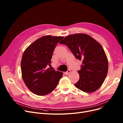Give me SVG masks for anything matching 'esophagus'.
<instances>
[{
  "instance_id": "obj_1",
  "label": "esophagus",
  "mask_w": 123,
  "mask_h": 123,
  "mask_svg": "<svg viewBox=\"0 0 123 123\" xmlns=\"http://www.w3.org/2000/svg\"><path fill=\"white\" fill-rule=\"evenodd\" d=\"M70 71H70V70H68L67 71V72H66V74H68L70 72Z\"/></svg>"
}]
</instances>
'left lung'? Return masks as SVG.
Returning <instances> with one entry per match:
<instances>
[{"mask_svg":"<svg viewBox=\"0 0 123 123\" xmlns=\"http://www.w3.org/2000/svg\"><path fill=\"white\" fill-rule=\"evenodd\" d=\"M71 51L76 59L82 61L79 81L76 88L86 93H92L102 85L108 73V61L100 43L91 36L79 33L70 35L60 42Z\"/></svg>","mask_w":123,"mask_h":123,"instance_id":"obj_1","label":"left lung"}]
</instances>
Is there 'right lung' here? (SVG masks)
Here are the masks:
<instances>
[{"label": "right lung", "mask_w": 123, "mask_h": 123, "mask_svg": "<svg viewBox=\"0 0 123 123\" xmlns=\"http://www.w3.org/2000/svg\"><path fill=\"white\" fill-rule=\"evenodd\" d=\"M63 36L47 35L38 39L25 50L21 62L23 80L27 88L38 96L56 88L63 73L48 68L56 45Z\"/></svg>", "instance_id": "obj_1"}]
</instances>
